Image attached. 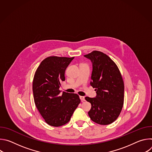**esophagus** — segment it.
<instances>
[{"label": "esophagus", "instance_id": "obj_1", "mask_svg": "<svg viewBox=\"0 0 152 152\" xmlns=\"http://www.w3.org/2000/svg\"><path fill=\"white\" fill-rule=\"evenodd\" d=\"M80 99L81 100V102H84L85 101V97L84 96H80Z\"/></svg>", "mask_w": 152, "mask_h": 152}]
</instances>
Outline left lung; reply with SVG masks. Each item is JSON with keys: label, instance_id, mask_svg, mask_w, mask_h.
<instances>
[{"label": "left lung", "instance_id": "left-lung-1", "mask_svg": "<svg viewBox=\"0 0 152 152\" xmlns=\"http://www.w3.org/2000/svg\"><path fill=\"white\" fill-rule=\"evenodd\" d=\"M93 64L91 85L96 88L94 98L86 97L91 104L88 115L94 122L107 125L119 116L124 103V82L115 63L104 53L94 50L84 55Z\"/></svg>", "mask_w": 152, "mask_h": 152}]
</instances>
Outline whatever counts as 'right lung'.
<instances>
[{
	"instance_id": "add662e5",
	"label": "right lung",
	"mask_w": 152,
	"mask_h": 152,
	"mask_svg": "<svg viewBox=\"0 0 152 152\" xmlns=\"http://www.w3.org/2000/svg\"><path fill=\"white\" fill-rule=\"evenodd\" d=\"M74 57L49 56L42 61L33 80L34 102L39 113L50 126L59 127L67 123L80 102L77 94L63 92L61 83L65 71Z\"/></svg>"
}]
</instances>
